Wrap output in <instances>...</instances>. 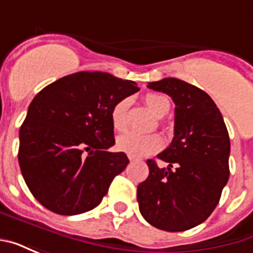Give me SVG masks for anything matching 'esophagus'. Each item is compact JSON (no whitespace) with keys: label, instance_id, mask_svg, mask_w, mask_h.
<instances>
[{"label":"esophagus","instance_id":"1","mask_svg":"<svg viewBox=\"0 0 253 253\" xmlns=\"http://www.w3.org/2000/svg\"><path fill=\"white\" fill-rule=\"evenodd\" d=\"M128 160H130V161H135V159H134V157H131V156H128Z\"/></svg>","mask_w":253,"mask_h":253}]
</instances>
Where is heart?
I'll list each match as a JSON object with an SVG mask.
<instances>
[{"mask_svg":"<svg viewBox=\"0 0 253 253\" xmlns=\"http://www.w3.org/2000/svg\"><path fill=\"white\" fill-rule=\"evenodd\" d=\"M145 103L148 108L157 118H163L170 110V103L168 97L159 93H148L145 96ZM128 107L130 100L121 99L111 110V125L116 131L126 130L128 123ZM163 146V139L157 134H148L139 135L135 132H126L122 134L116 139V149L131 157H145L149 154L156 153Z\"/></svg>","mask_w":253,"mask_h":253,"instance_id":"heart-1","label":"heart"}]
</instances>
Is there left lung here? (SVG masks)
<instances>
[{
    "label": "left lung",
    "mask_w": 253,
    "mask_h": 253,
    "mask_svg": "<svg viewBox=\"0 0 253 253\" xmlns=\"http://www.w3.org/2000/svg\"><path fill=\"white\" fill-rule=\"evenodd\" d=\"M175 103V135L148 160V179L137 190L139 211L154 228L183 232L205 222L217 207L229 179L230 141L221 112L202 89L177 78L149 83Z\"/></svg>",
    "instance_id": "obj_1"
}]
</instances>
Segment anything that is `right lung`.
<instances>
[{"label":"right lung","instance_id":"right-lung-1","mask_svg":"<svg viewBox=\"0 0 253 253\" xmlns=\"http://www.w3.org/2000/svg\"><path fill=\"white\" fill-rule=\"evenodd\" d=\"M138 90L108 73L78 72L36 94L20 127L19 164L41 205L61 215L99 206L128 164L123 152L107 150L115 143L111 110Z\"/></svg>","mask_w":253,"mask_h":253}]
</instances>
